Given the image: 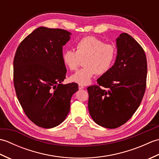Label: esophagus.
Returning a JSON list of instances; mask_svg holds the SVG:
<instances>
[{
  "instance_id": "obj_1",
  "label": "esophagus",
  "mask_w": 159,
  "mask_h": 159,
  "mask_svg": "<svg viewBox=\"0 0 159 159\" xmlns=\"http://www.w3.org/2000/svg\"><path fill=\"white\" fill-rule=\"evenodd\" d=\"M79 89H84V86L82 85H79Z\"/></svg>"
}]
</instances>
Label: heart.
Wrapping results in <instances>:
<instances>
[{
    "mask_svg": "<svg viewBox=\"0 0 159 159\" xmlns=\"http://www.w3.org/2000/svg\"><path fill=\"white\" fill-rule=\"evenodd\" d=\"M76 51L67 49L62 54V61L70 70H76L84 59L83 68L71 76L70 80L79 85H87L96 73L105 74L114 63L116 57V47L104 43L102 40L93 36H87L76 43Z\"/></svg>",
    "mask_w": 159,
    "mask_h": 159,
    "instance_id": "heart-1",
    "label": "heart"
}]
</instances>
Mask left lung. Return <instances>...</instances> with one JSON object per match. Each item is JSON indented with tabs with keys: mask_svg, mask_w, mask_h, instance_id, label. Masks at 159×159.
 Returning <instances> with one entry per match:
<instances>
[{
	"mask_svg": "<svg viewBox=\"0 0 159 159\" xmlns=\"http://www.w3.org/2000/svg\"><path fill=\"white\" fill-rule=\"evenodd\" d=\"M116 46L114 65L97 80L98 85L87 87L90 116L107 128L120 127L133 116L146 87L147 60L142 47L126 33L116 39Z\"/></svg>",
	"mask_w": 159,
	"mask_h": 159,
	"instance_id": "obj_1",
	"label": "left lung"
}]
</instances>
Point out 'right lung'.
<instances>
[{"instance_id":"add662e5","label":"right lung","mask_w":159,"mask_h":159,"mask_svg":"<svg viewBox=\"0 0 159 159\" xmlns=\"http://www.w3.org/2000/svg\"><path fill=\"white\" fill-rule=\"evenodd\" d=\"M71 33L43 26L34 30L20 43L13 59V83L20 105L37 126L51 128L65 120L75 83L63 85L66 67L63 46Z\"/></svg>"}]
</instances>
